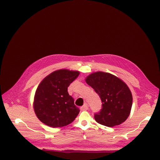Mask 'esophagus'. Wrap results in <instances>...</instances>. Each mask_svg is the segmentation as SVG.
<instances>
[{
    "mask_svg": "<svg viewBox=\"0 0 160 160\" xmlns=\"http://www.w3.org/2000/svg\"><path fill=\"white\" fill-rule=\"evenodd\" d=\"M80 109H81V111H86V110H88V104L85 103L83 106H82V107H81Z\"/></svg>",
    "mask_w": 160,
    "mask_h": 160,
    "instance_id": "esophagus-1",
    "label": "esophagus"
}]
</instances>
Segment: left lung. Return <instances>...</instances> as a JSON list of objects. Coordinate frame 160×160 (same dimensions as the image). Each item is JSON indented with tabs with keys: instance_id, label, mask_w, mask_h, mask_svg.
<instances>
[{
	"instance_id": "1",
	"label": "left lung",
	"mask_w": 160,
	"mask_h": 160,
	"mask_svg": "<svg viewBox=\"0 0 160 160\" xmlns=\"http://www.w3.org/2000/svg\"><path fill=\"white\" fill-rule=\"evenodd\" d=\"M86 83L100 97L102 108L94 115L98 123L113 127L123 123L132 109L133 98L128 85L109 72H95L85 79Z\"/></svg>"
}]
</instances>
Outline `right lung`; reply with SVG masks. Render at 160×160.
Masks as SVG:
<instances>
[{
    "label": "right lung",
    "instance_id": "add662e5",
    "mask_svg": "<svg viewBox=\"0 0 160 160\" xmlns=\"http://www.w3.org/2000/svg\"><path fill=\"white\" fill-rule=\"evenodd\" d=\"M79 71L60 69L47 76L36 90L33 107L38 119L51 128L65 126L79 113L67 88Z\"/></svg>",
    "mask_w": 160,
    "mask_h": 160
}]
</instances>
